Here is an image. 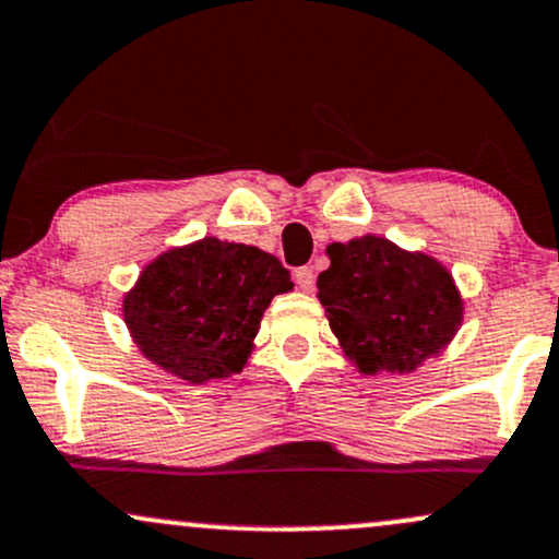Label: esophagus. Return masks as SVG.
Instances as JSON below:
<instances>
[{"label":"esophagus","mask_w":559,"mask_h":559,"mask_svg":"<svg viewBox=\"0 0 559 559\" xmlns=\"http://www.w3.org/2000/svg\"><path fill=\"white\" fill-rule=\"evenodd\" d=\"M294 281H297V286L299 289H305V292H310L312 286H316V273H312V267H297L294 270Z\"/></svg>","instance_id":"34e87169"}]
</instances>
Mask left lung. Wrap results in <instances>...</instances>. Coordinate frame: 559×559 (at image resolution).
<instances>
[{
  "label": "left lung",
  "mask_w": 559,
  "mask_h": 559,
  "mask_svg": "<svg viewBox=\"0 0 559 559\" xmlns=\"http://www.w3.org/2000/svg\"><path fill=\"white\" fill-rule=\"evenodd\" d=\"M318 299L347 355L366 373L414 371L462 323V299L443 265L384 238L331 243Z\"/></svg>",
  "instance_id": "1"
}]
</instances>
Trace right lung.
Listing matches in <instances>:
<instances>
[{
  "instance_id": "1",
  "label": "right lung",
  "mask_w": 559,
  "mask_h": 559,
  "mask_svg": "<svg viewBox=\"0 0 559 559\" xmlns=\"http://www.w3.org/2000/svg\"><path fill=\"white\" fill-rule=\"evenodd\" d=\"M292 286L278 257L204 238L151 262L124 318L145 358L201 384L241 371L270 299Z\"/></svg>"
}]
</instances>
